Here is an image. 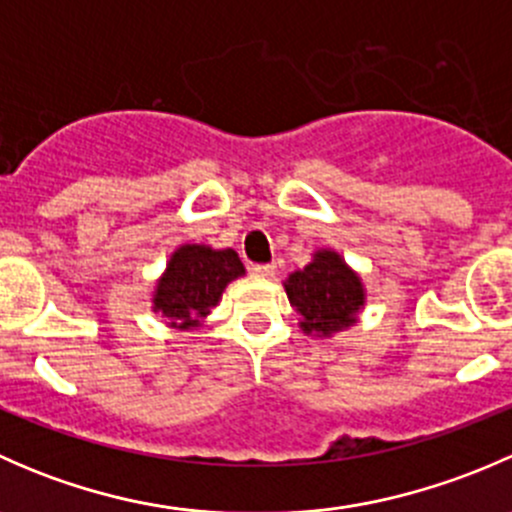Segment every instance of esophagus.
Segmentation results:
<instances>
[{
  "label": "esophagus",
  "mask_w": 512,
  "mask_h": 512,
  "mask_svg": "<svg viewBox=\"0 0 512 512\" xmlns=\"http://www.w3.org/2000/svg\"><path fill=\"white\" fill-rule=\"evenodd\" d=\"M252 275H260V277H272L277 272L275 265H250Z\"/></svg>",
  "instance_id": "1"
}]
</instances>
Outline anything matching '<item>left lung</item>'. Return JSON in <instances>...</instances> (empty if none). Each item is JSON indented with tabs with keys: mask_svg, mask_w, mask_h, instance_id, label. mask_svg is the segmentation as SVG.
<instances>
[{
	"mask_svg": "<svg viewBox=\"0 0 512 512\" xmlns=\"http://www.w3.org/2000/svg\"><path fill=\"white\" fill-rule=\"evenodd\" d=\"M282 285L307 337L332 339L354 327L366 304L361 275L332 247H319L312 260Z\"/></svg>",
	"mask_w": 512,
	"mask_h": 512,
	"instance_id": "obj_1",
	"label": "left lung"
}]
</instances>
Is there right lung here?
I'll return each mask as SVG.
<instances>
[{
	"mask_svg": "<svg viewBox=\"0 0 512 512\" xmlns=\"http://www.w3.org/2000/svg\"><path fill=\"white\" fill-rule=\"evenodd\" d=\"M237 277H245V265L232 247L215 250L203 242H185L170 252L153 287L151 309L175 332H193L203 327Z\"/></svg>",
	"mask_w": 512,
	"mask_h": 512,
	"instance_id": "right-lung-1",
	"label": "right lung"
}]
</instances>
